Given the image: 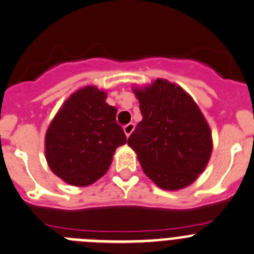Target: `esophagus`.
<instances>
[{
  "instance_id": "34e87169",
  "label": "esophagus",
  "mask_w": 254,
  "mask_h": 254,
  "mask_svg": "<svg viewBox=\"0 0 254 254\" xmlns=\"http://www.w3.org/2000/svg\"><path fill=\"white\" fill-rule=\"evenodd\" d=\"M132 130H134V124H132V123H129V124H127L124 127V132L127 137L130 136V134L132 132Z\"/></svg>"
}]
</instances>
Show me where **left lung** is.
Listing matches in <instances>:
<instances>
[{"label":"left lung","mask_w":254,"mask_h":254,"mask_svg":"<svg viewBox=\"0 0 254 254\" xmlns=\"http://www.w3.org/2000/svg\"><path fill=\"white\" fill-rule=\"evenodd\" d=\"M142 120L127 139L145 175L160 189L180 190L202 174L212 135L193 99L181 87L156 79L134 88Z\"/></svg>","instance_id":"8db88e82"}]
</instances>
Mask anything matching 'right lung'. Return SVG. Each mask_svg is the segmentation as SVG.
<instances>
[{
    "mask_svg": "<svg viewBox=\"0 0 254 254\" xmlns=\"http://www.w3.org/2000/svg\"><path fill=\"white\" fill-rule=\"evenodd\" d=\"M107 93L84 87L62 105L46 132V159L52 171L73 186H88L109 169L115 149L127 142L117 108Z\"/></svg>",
    "mask_w": 254,
    "mask_h": 254,
    "instance_id": "add662e5",
    "label": "right lung"
}]
</instances>
